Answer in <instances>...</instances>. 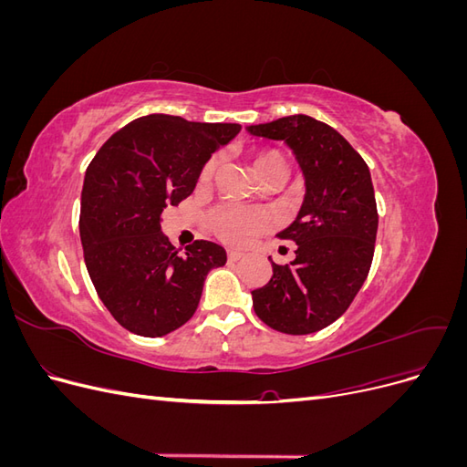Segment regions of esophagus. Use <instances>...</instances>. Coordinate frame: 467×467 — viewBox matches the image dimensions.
I'll return each mask as SVG.
<instances>
[{
	"label": "esophagus",
	"instance_id": "esophagus-1",
	"mask_svg": "<svg viewBox=\"0 0 467 467\" xmlns=\"http://www.w3.org/2000/svg\"><path fill=\"white\" fill-rule=\"evenodd\" d=\"M242 257H244V253H242V251L228 249V259H230V261H239Z\"/></svg>",
	"mask_w": 467,
	"mask_h": 467
}]
</instances>
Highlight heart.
Segmentation results:
<instances>
[{
	"mask_svg": "<svg viewBox=\"0 0 467 467\" xmlns=\"http://www.w3.org/2000/svg\"><path fill=\"white\" fill-rule=\"evenodd\" d=\"M218 160H210L204 169L201 181H208L214 175ZM253 173L257 179L266 173L273 171V169H286L285 158L275 150H259L253 153L251 158ZM271 223V214L265 208H245L237 204H222L210 214V228L214 232L222 242L232 244V245H242L245 244L251 235H255L268 228Z\"/></svg>",
	"mask_w": 467,
	"mask_h": 467,
	"instance_id": "1",
	"label": "heart"
}]
</instances>
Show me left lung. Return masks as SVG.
<instances>
[{
    "instance_id": "1",
    "label": "left lung",
    "mask_w": 467,
    "mask_h": 467,
    "mask_svg": "<svg viewBox=\"0 0 467 467\" xmlns=\"http://www.w3.org/2000/svg\"><path fill=\"white\" fill-rule=\"evenodd\" d=\"M247 130L282 140L306 179L298 216L278 234L296 244V259L290 265L271 261V280L251 292L253 309L280 333L321 331L347 312L370 271L378 232L370 169L335 129L307 115Z\"/></svg>"
}]
</instances>
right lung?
<instances>
[{
	"label": "right lung",
	"mask_w": 467,
	"mask_h": 467,
	"mask_svg": "<svg viewBox=\"0 0 467 467\" xmlns=\"http://www.w3.org/2000/svg\"><path fill=\"white\" fill-rule=\"evenodd\" d=\"M242 130L230 122L148 115L97 151L81 191L79 235L99 298L124 329L163 337L199 307L206 275L225 249L199 239L179 253L161 212L192 194L210 155Z\"/></svg>",
	"instance_id": "add662e5"
}]
</instances>
